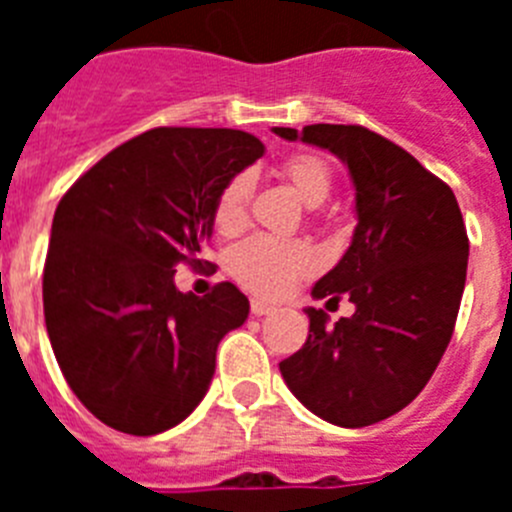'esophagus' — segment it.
<instances>
[{
  "label": "esophagus",
  "mask_w": 512,
  "mask_h": 512,
  "mask_svg": "<svg viewBox=\"0 0 512 512\" xmlns=\"http://www.w3.org/2000/svg\"><path fill=\"white\" fill-rule=\"evenodd\" d=\"M277 310L274 305H269V302L264 300H251V315H256V318H264V315H271V312Z\"/></svg>",
  "instance_id": "34e87169"
}]
</instances>
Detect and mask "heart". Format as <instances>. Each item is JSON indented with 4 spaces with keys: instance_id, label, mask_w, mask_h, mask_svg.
I'll return each instance as SVG.
<instances>
[{
    "instance_id": "1",
    "label": "heart",
    "mask_w": 512,
    "mask_h": 512,
    "mask_svg": "<svg viewBox=\"0 0 512 512\" xmlns=\"http://www.w3.org/2000/svg\"><path fill=\"white\" fill-rule=\"evenodd\" d=\"M284 176L305 205L318 207L328 200L333 176L318 156H295L284 164ZM253 179L248 171L230 176L212 207V223L220 235H238L248 223V200ZM235 282L259 297H282L300 277L315 269V253L302 241H279L253 235L235 246L228 259Z\"/></svg>"
}]
</instances>
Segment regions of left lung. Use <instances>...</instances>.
Returning <instances> with one entry per match:
<instances>
[{"label":"left lung","mask_w":512,"mask_h":512,"mask_svg":"<svg viewBox=\"0 0 512 512\" xmlns=\"http://www.w3.org/2000/svg\"><path fill=\"white\" fill-rule=\"evenodd\" d=\"M274 133L341 158L359 220L343 259L312 287L315 300L346 295L356 312L328 325L307 307L305 346L279 372L310 413L364 428L400 413L436 372L467 282V228L449 184L372 130L320 122Z\"/></svg>","instance_id":"8db88e82"}]
</instances>
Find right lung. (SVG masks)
<instances>
[{
	"label": "right lung",
	"mask_w": 512,
	"mask_h": 512,
	"mask_svg": "<svg viewBox=\"0 0 512 512\" xmlns=\"http://www.w3.org/2000/svg\"><path fill=\"white\" fill-rule=\"evenodd\" d=\"M261 156L264 143L243 130L153 128L58 202L45 328L69 387L104 425L156 436L205 397L217 343L246 323L248 297L230 282L207 297L179 292L176 264H210L217 194Z\"/></svg>",
	"instance_id": "obj_1"
}]
</instances>
